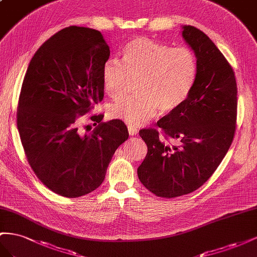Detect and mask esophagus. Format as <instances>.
<instances>
[{
    "label": "esophagus",
    "instance_id": "obj_1",
    "mask_svg": "<svg viewBox=\"0 0 257 257\" xmlns=\"http://www.w3.org/2000/svg\"><path fill=\"white\" fill-rule=\"evenodd\" d=\"M128 133H129L130 136H137L138 133H139V130L134 126H128Z\"/></svg>",
    "mask_w": 257,
    "mask_h": 257
}]
</instances>
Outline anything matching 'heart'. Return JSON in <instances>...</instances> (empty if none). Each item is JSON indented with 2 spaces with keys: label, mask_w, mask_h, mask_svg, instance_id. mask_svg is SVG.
Listing matches in <instances>:
<instances>
[{
  "label": "heart",
  "mask_w": 257,
  "mask_h": 257,
  "mask_svg": "<svg viewBox=\"0 0 257 257\" xmlns=\"http://www.w3.org/2000/svg\"><path fill=\"white\" fill-rule=\"evenodd\" d=\"M198 76V59L187 46L171 47L148 38H137L124 45L121 59L108 58L101 78L107 96L121 97L133 80L136 96L111 104L107 114L131 126H141L156 115L179 108L189 97Z\"/></svg>",
  "instance_id": "b5f03b06"
}]
</instances>
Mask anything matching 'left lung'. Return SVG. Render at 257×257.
<instances>
[{
  "label": "left lung",
  "mask_w": 257,
  "mask_h": 257,
  "mask_svg": "<svg viewBox=\"0 0 257 257\" xmlns=\"http://www.w3.org/2000/svg\"><path fill=\"white\" fill-rule=\"evenodd\" d=\"M183 39L198 59V76L187 100L157 121V129L139 135L148 154L138 177L151 193L174 198L193 193L206 183L232 143L237 122V83L231 65L207 34L184 26ZM179 138L180 146H170Z\"/></svg>",
  "instance_id": "obj_1"
}]
</instances>
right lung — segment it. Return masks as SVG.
I'll list each match as a JSON object with an SVG mask.
<instances>
[{
  "instance_id": "obj_1",
  "label": "right lung",
  "mask_w": 257,
  "mask_h": 257,
  "mask_svg": "<svg viewBox=\"0 0 257 257\" xmlns=\"http://www.w3.org/2000/svg\"><path fill=\"white\" fill-rule=\"evenodd\" d=\"M109 47L93 29L71 26L49 38L29 63L17 106V127L29 165L58 195L93 192L105 178L115 151L127 140L126 124L102 122L103 114L80 117L103 100L102 65Z\"/></svg>"
}]
</instances>
